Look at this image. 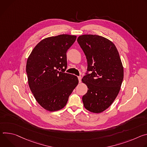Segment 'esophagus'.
<instances>
[{
    "label": "esophagus",
    "instance_id": "1",
    "mask_svg": "<svg viewBox=\"0 0 147 147\" xmlns=\"http://www.w3.org/2000/svg\"><path fill=\"white\" fill-rule=\"evenodd\" d=\"M78 80H79V82H81V79H82V77H81L80 76H78Z\"/></svg>",
    "mask_w": 147,
    "mask_h": 147
}]
</instances>
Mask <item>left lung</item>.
Segmentation results:
<instances>
[{"label":"left lung","mask_w":147,"mask_h":147,"mask_svg":"<svg viewBox=\"0 0 147 147\" xmlns=\"http://www.w3.org/2000/svg\"><path fill=\"white\" fill-rule=\"evenodd\" d=\"M77 41L88 62V71L82 79L88 88L82 97L84 105L88 110L99 113L113 103L119 93L124 77L121 61L115 45L103 37L85 34Z\"/></svg>","instance_id":"8db88e82"}]
</instances>
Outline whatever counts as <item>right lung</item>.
Wrapping results in <instances>:
<instances>
[{"mask_svg": "<svg viewBox=\"0 0 147 147\" xmlns=\"http://www.w3.org/2000/svg\"><path fill=\"white\" fill-rule=\"evenodd\" d=\"M76 36L61 34L41 40L32 50L26 64L30 89L36 100L50 111L62 109L78 84L74 75L65 73L67 52Z\"/></svg>", "mask_w": 147, "mask_h": 147, "instance_id": "add662e5", "label": "right lung"}]
</instances>
